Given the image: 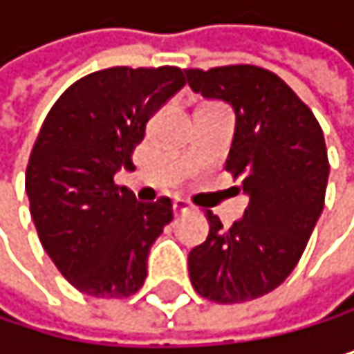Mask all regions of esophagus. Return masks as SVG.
<instances>
[{"label":"esophagus","instance_id":"1","mask_svg":"<svg viewBox=\"0 0 354 354\" xmlns=\"http://www.w3.org/2000/svg\"><path fill=\"white\" fill-rule=\"evenodd\" d=\"M171 210H174L176 216H178V214H185V212L189 210V203L183 201V199H176V201L171 203Z\"/></svg>","mask_w":354,"mask_h":354}]
</instances>
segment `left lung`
Returning a JSON list of instances; mask_svg holds the SVG:
<instances>
[{
    "instance_id": "obj_1",
    "label": "left lung",
    "mask_w": 354,
    "mask_h": 354,
    "mask_svg": "<svg viewBox=\"0 0 354 354\" xmlns=\"http://www.w3.org/2000/svg\"><path fill=\"white\" fill-rule=\"evenodd\" d=\"M203 100L236 114L225 169L240 180L248 208L229 229L206 212L210 234L189 252L193 289L216 304L257 299L284 282L323 206L329 161L315 114L276 74L254 65L187 72Z\"/></svg>"
}]
</instances>
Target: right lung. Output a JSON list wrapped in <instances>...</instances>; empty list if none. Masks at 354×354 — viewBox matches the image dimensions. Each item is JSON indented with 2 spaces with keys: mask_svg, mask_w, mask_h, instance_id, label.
<instances>
[{
  "mask_svg": "<svg viewBox=\"0 0 354 354\" xmlns=\"http://www.w3.org/2000/svg\"><path fill=\"white\" fill-rule=\"evenodd\" d=\"M185 86L178 67H108L67 88L33 144L25 191L39 242L65 280L93 297H129L174 218L167 197L140 203L114 185L133 169L146 123Z\"/></svg>",
  "mask_w": 354,
  "mask_h": 354,
  "instance_id": "add662e5",
  "label": "right lung"
}]
</instances>
